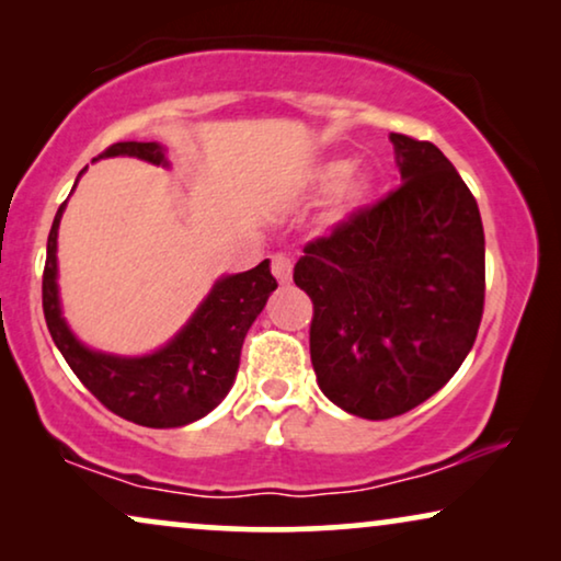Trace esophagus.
I'll list each match as a JSON object with an SVG mask.
<instances>
[{"label": "esophagus", "mask_w": 561, "mask_h": 561, "mask_svg": "<svg viewBox=\"0 0 561 561\" xmlns=\"http://www.w3.org/2000/svg\"><path fill=\"white\" fill-rule=\"evenodd\" d=\"M271 271L280 283H288L290 271H294V263H290V257L283 255V252H275V255L271 257Z\"/></svg>", "instance_id": "esophagus-1"}]
</instances>
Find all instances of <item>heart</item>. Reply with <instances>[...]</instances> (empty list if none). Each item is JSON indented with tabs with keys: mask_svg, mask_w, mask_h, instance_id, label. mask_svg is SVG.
<instances>
[{
	"mask_svg": "<svg viewBox=\"0 0 561 561\" xmlns=\"http://www.w3.org/2000/svg\"><path fill=\"white\" fill-rule=\"evenodd\" d=\"M347 172H350V163H344V160H332V163L321 165L317 171V186L324 191L340 186L336 196H340L342 209H355V206H359L367 196H370L373 183L367 173L355 171L348 176ZM344 174L348 176L347 180L343 178ZM342 178L345 180L344 182L341 181Z\"/></svg>",
	"mask_w": 561,
	"mask_h": 561,
	"instance_id": "1",
	"label": "heart"
}]
</instances>
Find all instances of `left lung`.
I'll list each match as a JSON object with an SVG mask.
<instances>
[{
    "instance_id": "left-lung-1",
    "label": "left lung",
    "mask_w": 561,
    "mask_h": 561,
    "mask_svg": "<svg viewBox=\"0 0 561 561\" xmlns=\"http://www.w3.org/2000/svg\"><path fill=\"white\" fill-rule=\"evenodd\" d=\"M401 186L304 248L311 365L329 401L382 421L432 398L465 363L485 306L478 202L434 142L390 135Z\"/></svg>"
}]
</instances>
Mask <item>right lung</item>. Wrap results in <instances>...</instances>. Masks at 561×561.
Returning a JSON list of instances; mask_svg holds the SVG:
<instances>
[{"mask_svg":"<svg viewBox=\"0 0 561 561\" xmlns=\"http://www.w3.org/2000/svg\"><path fill=\"white\" fill-rule=\"evenodd\" d=\"M114 156L168 165L158 142H114L99 158ZM64 209L66 202L60 204L48 234L43 313L53 342L76 378L112 413L150 428L186 426L217 409L234 382L244 334L263 311L267 296L278 288L271 275V263L263 260L248 273L227 275L214 283L211 294L204 298L188 324L163 350L145 357L104 355V352L83 347L71 334L66 319L60 317L56 250Z\"/></svg>","mask_w":561,"mask_h":561,"instance_id":"1","label":"right lung"}]
</instances>
